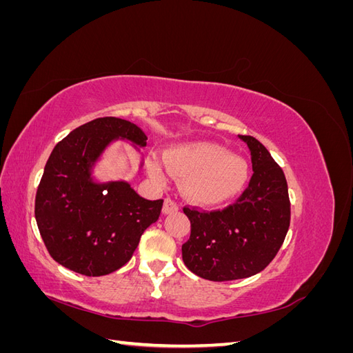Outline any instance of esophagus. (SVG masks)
<instances>
[{
    "label": "esophagus",
    "mask_w": 353,
    "mask_h": 353,
    "mask_svg": "<svg viewBox=\"0 0 353 353\" xmlns=\"http://www.w3.org/2000/svg\"><path fill=\"white\" fill-rule=\"evenodd\" d=\"M176 210H178L176 201H174L172 199H165V203H163V213H165V215H168V213H174Z\"/></svg>",
    "instance_id": "34e87169"
}]
</instances>
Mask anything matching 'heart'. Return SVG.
Returning <instances> with one entry per match:
<instances>
[{"label":"heart","instance_id":"obj_1","mask_svg":"<svg viewBox=\"0 0 353 353\" xmlns=\"http://www.w3.org/2000/svg\"><path fill=\"white\" fill-rule=\"evenodd\" d=\"M165 165L181 176L184 196L201 206L219 205L239 194L249 179V165L218 144L190 143L178 145L165 154ZM152 175L163 179L160 165L152 166Z\"/></svg>","mask_w":353,"mask_h":353}]
</instances>
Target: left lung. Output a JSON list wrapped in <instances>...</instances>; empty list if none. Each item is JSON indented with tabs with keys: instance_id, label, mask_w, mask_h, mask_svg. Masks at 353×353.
<instances>
[{
	"instance_id": "8db88e82",
	"label": "left lung",
	"mask_w": 353,
	"mask_h": 353,
	"mask_svg": "<svg viewBox=\"0 0 353 353\" xmlns=\"http://www.w3.org/2000/svg\"><path fill=\"white\" fill-rule=\"evenodd\" d=\"M253 175L236 203L221 210L184 208L191 222L183 244L187 268L210 281L248 279L265 270L279 253L290 227V199L283 169L250 135Z\"/></svg>"
}]
</instances>
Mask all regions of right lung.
Masks as SVG:
<instances>
[{
  "label": "right lung",
  "instance_id": "right-lung-1",
  "mask_svg": "<svg viewBox=\"0 0 353 353\" xmlns=\"http://www.w3.org/2000/svg\"><path fill=\"white\" fill-rule=\"evenodd\" d=\"M121 138L144 147L141 128L119 117L81 125L54 147L35 197L38 230L51 258L87 276L114 272L132 258L163 200H145L125 181L94 183L91 168Z\"/></svg>",
  "mask_w": 353,
  "mask_h": 353
}]
</instances>
